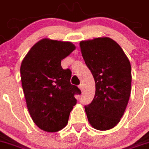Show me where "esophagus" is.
I'll return each instance as SVG.
<instances>
[{
  "instance_id": "esophagus-1",
  "label": "esophagus",
  "mask_w": 149,
  "mask_h": 149,
  "mask_svg": "<svg viewBox=\"0 0 149 149\" xmlns=\"http://www.w3.org/2000/svg\"><path fill=\"white\" fill-rule=\"evenodd\" d=\"M79 89L81 90V91H83V89H84V85H83V84L81 83V84H79Z\"/></svg>"
}]
</instances>
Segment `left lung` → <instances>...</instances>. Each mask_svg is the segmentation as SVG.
Here are the masks:
<instances>
[{"label":"left lung","mask_w":149,"mask_h":149,"mask_svg":"<svg viewBox=\"0 0 149 149\" xmlns=\"http://www.w3.org/2000/svg\"><path fill=\"white\" fill-rule=\"evenodd\" d=\"M79 45L96 84L93 101L84 106L88 120L96 129L109 130L120 121L129 100L131 64L120 45L108 37Z\"/></svg>","instance_id":"8db88e82"}]
</instances>
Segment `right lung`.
<instances>
[{"mask_svg": "<svg viewBox=\"0 0 149 149\" xmlns=\"http://www.w3.org/2000/svg\"><path fill=\"white\" fill-rule=\"evenodd\" d=\"M71 42L44 38L37 42L22 61L21 77L28 111L38 128L56 132L68 124L81 94L70 83L71 70H64L61 61L75 49Z\"/></svg>", "mask_w": 149, "mask_h": 149, "instance_id": "1", "label": "right lung"}]
</instances>
